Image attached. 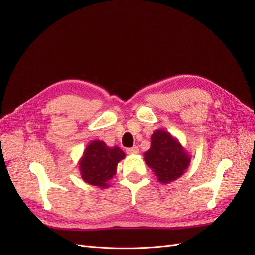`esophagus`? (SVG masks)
Returning <instances> with one entry per match:
<instances>
[{
    "label": "esophagus",
    "instance_id": "esophagus-1",
    "mask_svg": "<svg viewBox=\"0 0 255 255\" xmlns=\"http://www.w3.org/2000/svg\"><path fill=\"white\" fill-rule=\"evenodd\" d=\"M127 153L129 154V155H136V154L139 153V149H138L137 146H133V148L127 149Z\"/></svg>",
    "mask_w": 255,
    "mask_h": 255
}]
</instances>
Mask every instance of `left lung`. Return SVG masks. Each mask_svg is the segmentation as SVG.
Listing matches in <instances>:
<instances>
[{
  "label": "left lung",
  "instance_id": "obj_1",
  "mask_svg": "<svg viewBox=\"0 0 255 255\" xmlns=\"http://www.w3.org/2000/svg\"><path fill=\"white\" fill-rule=\"evenodd\" d=\"M144 160L161 184H169L182 176L190 164V155L179 139L164 129H156L151 136V148Z\"/></svg>",
  "mask_w": 255,
  "mask_h": 255
}]
</instances>
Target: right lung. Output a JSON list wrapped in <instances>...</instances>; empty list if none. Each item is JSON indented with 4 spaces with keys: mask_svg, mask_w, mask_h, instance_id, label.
I'll use <instances>...</instances> for the list:
<instances>
[{
    "mask_svg": "<svg viewBox=\"0 0 255 255\" xmlns=\"http://www.w3.org/2000/svg\"><path fill=\"white\" fill-rule=\"evenodd\" d=\"M126 157L119 146H107L104 141L92 140L79 160L80 174L86 183L99 188L110 187L118 163Z\"/></svg>",
    "mask_w": 255,
    "mask_h": 255,
    "instance_id": "right-lung-1",
    "label": "right lung"
}]
</instances>
